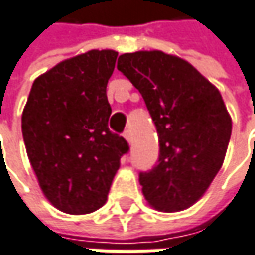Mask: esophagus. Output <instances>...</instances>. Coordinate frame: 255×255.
Instances as JSON below:
<instances>
[{
  "label": "esophagus",
  "instance_id": "esophagus-1",
  "mask_svg": "<svg viewBox=\"0 0 255 255\" xmlns=\"http://www.w3.org/2000/svg\"><path fill=\"white\" fill-rule=\"evenodd\" d=\"M124 137H126V140H127L128 143H131V140H132V135H131V129H126V132H124Z\"/></svg>",
  "mask_w": 255,
  "mask_h": 255
}]
</instances>
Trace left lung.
<instances>
[{
    "instance_id": "obj_1",
    "label": "left lung",
    "mask_w": 255,
    "mask_h": 255,
    "mask_svg": "<svg viewBox=\"0 0 255 255\" xmlns=\"http://www.w3.org/2000/svg\"><path fill=\"white\" fill-rule=\"evenodd\" d=\"M117 68L141 93L159 135L157 163L140 172L144 198L160 212L193 206L222 168L232 132L220 92L162 51L123 54Z\"/></svg>"
}]
</instances>
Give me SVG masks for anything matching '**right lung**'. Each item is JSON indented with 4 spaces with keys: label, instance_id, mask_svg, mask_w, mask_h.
<instances>
[{
    "label": "right lung",
    "instance_id": "add662e5",
    "mask_svg": "<svg viewBox=\"0 0 255 255\" xmlns=\"http://www.w3.org/2000/svg\"><path fill=\"white\" fill-rule=\"evenodd\" d=\"M118 52L89 51L39 76L21 117L23 140L45 197L64 213L105 204L129 147L109 131L106 84Z\"/></svg>",
    "mask_w": 255,
    "mask_h": 255
}]
</instances>
